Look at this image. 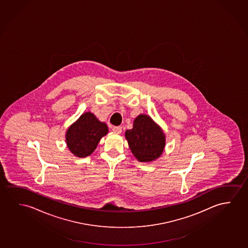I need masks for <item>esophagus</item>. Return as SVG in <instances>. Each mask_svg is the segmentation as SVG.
<instances>
[{
  "instance_id": "esophagus-1",
  "label": "esophagus",
  "mask_w": 248,
  "mask_h": 248,
  "mask_svg": "<svg viewBox=\"0 0 248 248\" xmlns=\"http://www.w3.org/2000/svg\"><path fill=\"white\" fill-rule=\"evenodd\" d=\"M112 131H113L114 133L120 134L122 132V127H120V126H114V127H112Z\"/></svg>"
}]
</instances>
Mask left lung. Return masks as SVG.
I'll return each mask as SVG.
<instances>
[{"label":"left lung","mask_w":248,"mask_h":248,"mask_svg":"<svg viewBox=\"0 0 248 248\" xmlns=\"http://www.w3.org/2000/svg\"><path fill=\"white\" fill-rule=\"evenodd\" d=\"M125 138L134 156L140 162L154 161L160 157L165 148V134L147 115L137 116L133 128L126 130Z\"/></svg>","instance_id":"obj_1"}]
</instances>
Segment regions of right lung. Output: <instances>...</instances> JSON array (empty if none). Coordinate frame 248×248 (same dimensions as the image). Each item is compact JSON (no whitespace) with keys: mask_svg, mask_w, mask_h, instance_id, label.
<instances>
[{"mask_svg":"<svg viewBox=\"0 0 248 248\" xmlns=\"http://www.w3.org/2000/svg\"><path fill=\"white\" fill-rule=\"evenodd\" d=\"M108 133V125L88 111L69 127L65 141L73 155L84 158L95 150L100 140Z\"/></svg>","mask_w":248,"mask_h":248,"instance_id":"1","label":"right lung"}]
</instances>
